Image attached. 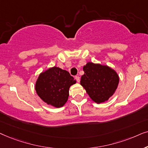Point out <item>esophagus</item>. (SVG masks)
Segmentation results:
<instances>
[{
	"label": "esophagus",
	"instance_id": "1",
	"mask_svg": "<svg viewBox=\"0 0 148 148\" xmlns=\"http://www.w3.org/2000/svg\"><path fill=\"white\" fill-rule=\"evenodd\" d=\"M75 79L76 80L77 82H80V77H79V76H76Z\"/></svg>",
	"mask_w": 148,
	"mask_h": 148
}]
</instances>
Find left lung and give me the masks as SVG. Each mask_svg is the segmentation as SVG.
<instances>
[{
    "instance_id": "1",
    "label": "left lung",
    "mask_w": 148,
    "mask_h": 148,
    "mask_svg": "<svg viewBox=\"0 0 148 148\" xmlns=\"http://www.w3.org/2000/svg\"><path fill=\"white\" fill-rule=\"evenodd\" d=\"M80 84L90 99L98 104L108 101L114 94L119 83V76L110 67L92 62L83 66Z\"/></svg>"
}]
</instances>
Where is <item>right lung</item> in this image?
I'll use <instances>...</instances> for the list:
<instances>
[{
    "instance_id": "obj_1",
    "label": "right lung",
    "mask_w": 148,
    "mask_h": 148,
    "mask_svg": "<svg viewBox=\"0 0 148 148\" xmlns=\"http://www.w3.org/2000/svg\"><path fill=\"white\" fill-rule=\"evenodd\" d=\"M76 82L68 71L54 66L39 74L34 86L45 103L58 108L63 107L68 101L69 88Z\"/></svg>"
}]
</instances>
